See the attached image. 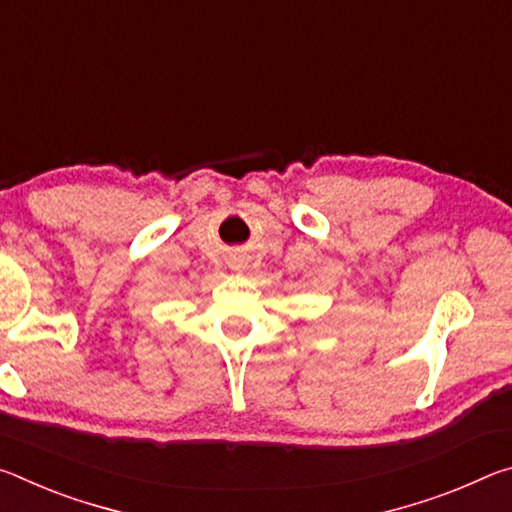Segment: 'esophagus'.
<instances>
[{
  "label": "esophagus",
  "instance_id": "1",
  "mask_svg": "<svg viewBox=\"0 0 512 512\" xmlns=\"http://www.w3.org/2000/svg\"><path fill=\"white\" fill-rule=\"evenodd\" d=\"M232 268H235V271H244V268H246V264H244V259H239V257H235V262H232Z\"/></svg>",
  "mask_w": 512,
  "mask_h": 512
}]
</instances>
